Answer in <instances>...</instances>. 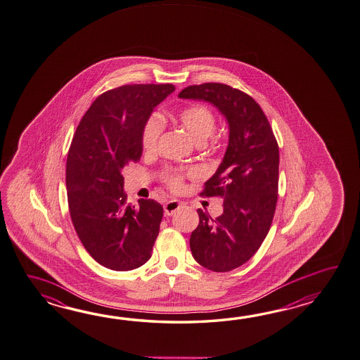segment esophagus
<instances>
[{
  "mask_svg": "<svg viewBox=\"0 0 360 360\" xmlns=\"http://www.w3.org/2000/svg\"><path fill=\"white\" fill-rule=\"evenodd\" d=\"M182 207V204L176 200H169L168 202L164 205V210L167 216H173L178 209Z\"/></svg>",
  "mask_w": 360,
  "mask_h": 360,
  "instance_id": "1",
  "label": "esophagus"
}]
</instances>
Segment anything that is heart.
Returning <instances> with one entry per match:
<instances>
[{"label":"heart","mask_w":360,"mask_h":360,"mask_svg":"<svg viewBox=\"0 0 360 360\" xmlns=\"http://www.w3.org/2000/svg\"><path fill=\"white\" fill-rule=\"evenodd\" d=\"M176 121L198 143L204 142L216 130V115L205 104L193 103L186 105L174 113ZM162 121L158 115H152L144 122L142 129V147L146 152H153L162 133ZM195 170L168 169L162 174V182L170 191L179 192L184 188V179L193 176Z\"/></svg>","instance_id":"obj_1"}]
</instances>
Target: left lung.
<instances>
[{"instance_id":"8db88e82","label":"left lung","mask_w":360,"mask_h":360,"mask_svg":"<svg viewBox=\"0 0 360 360\" xmlns=\"http://www.w3.org/2000/svg\"><path fill=\"white\" fill-rule=\"evenodd\" d=\"M178 96L214 104L230 125L224 161L200 192L202 198L224 199V213L213 219L198 209L200 222L190 247L202 267L231 271L256 255L271 227L279 186L278 142L259 104L239 89L205 82L184 88Z\"/></svg>"}]
</instances>
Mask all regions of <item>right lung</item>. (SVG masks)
Masks as SVG:
<instances>
[{
	"mask_svg": "<svg viewBox=\"0 0 360 360\" xmlns=\"http://www.w3.org/2000/svg\"><path fill=\"white\" fill-rule=\"evenodd\" d=\"M172 84H134L104 91L82 116L68 150L65 184L73 227L96 262L115 271L151 258L164 210L158 201L125 205L121 169L142 156V129Z\"/></svg>",
	"mask_w": 360,
	"mask_h": 360,
	"instance_id": "right-lung-1",
	"label": "right lung"
}]
</instances>
